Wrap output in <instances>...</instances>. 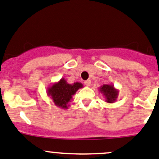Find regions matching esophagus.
<instances>
[{"label": "esophagus", "mask_w": 159, "mask_h": 159, "mask_svg": "<svg viewBox=\"0 0 159 159\" xmlns=\"http://www.w3.org/2000/svg\"><path fill=\"white\" fill-rule=\"evenodd\" d=\"M84 84H85V86L89 87L90 86V84H91V81L90 80H86V81H84Z\"/></svg>", "instance_id": "esophagus-1"}]
</instances>
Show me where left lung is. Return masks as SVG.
<instances>
[{
  "label": "left lung",
  "mask_w": 159,
  "mask_h": 159,
  "mask_svg": "<svg viewBox=\"0 0 159 159\" xmlns=\"http://www.w3.org/2000/svg\"><path fill=\"white\" fill-rule=\"evenodd\" d=\"M99 91L104 96L105 101L108 103H113L118 99V89L115 88L113 84H103L99 88Z\"/></svg>",
  "instance_id": "left-lung-1"
}]
</instances>
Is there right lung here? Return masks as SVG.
Returning a JSON list of instances; mask_svg holds the SVG:
<instances>
[{
	"label": "right lung",
	"instance_id": "obj_1",
	"mask_svg": "<svg viewBox=\"0 0 159 159\" xmlns=\"http://www.w3.org/2000/svg\"><path fill=\"white\" fill-rule=\"evenodd\" d=\"M81 82L69 84L64 78L55 82L47 89V95L50 96L56 107L62 109H67L69 103L73 100V96L79 89L82 88Z\"/></svg>",
	"mask_w": 159,
	"mask_h": 159
}]
</instances>
